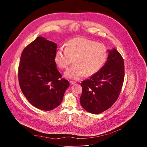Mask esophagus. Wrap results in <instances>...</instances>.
I'll return each instance as SVG.
<instances>
[{
    "mask_svg": "<svg viewBox=\"0 0 147 147\" xmlns=\"http://www.w3.org/2000/svg\"><path fill=\"white\" fill-rule=\"evenodd\" d=\"M70 83L71 85H73V84H74L76 83V81H70Z\"/></svg>",
    "mask_w": 147,
    "mask_h": 147,
    "instance_id": "esophagus-1",
    "label": "esophagus"
}]
</instances>
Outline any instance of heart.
<instances>
[{
  "label": "heart",
  "mask_w": 147,
  "mask_h": 147,
  "mask_svg": "<svg viewBox=\"0 0 147 147\" xmlns=\"http://www.w3.org/2000/svg\"><path fill=\"white\" fill-rule=\"evenodd\" d=\"M108 52L103 44L85 38H75L70 39L66 48H60L56 52L55 60L61 69H66L65 76L78 80L84 75L91 76L101 69L107 58Z\"/></svg>",
  "instance_id": "heart-1"
}]
</instances>
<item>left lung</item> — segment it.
Wrapping results in <instances>:
<instances>
[{"instance_id":"obj_1","label":"left lung","mask_w":147,"mask_h":147,"mask_svg":"<svg viewBox=\"0 0 147 147\" xmlns=\"http://www.w3.org/2000/svg\"><path fill=\"white\" fill-rule=\"evenodd\" d=\"M124 78V62L115 49L109 51L106 63L96 73L81 83V107L99 114L110 108L120 94Z\"/></svg>"}]
</instances>
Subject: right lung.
I'll return each instance as SVG.
<instances>
[{
  "label": "right lung",
  "mask_w": 147,
  "mask_h": 147,
  "mask_svg": "<svg viewBox=\"0 0 147 147\" xmlns=\"http://www.w3.org/2000/svg\"><path fill=\"white\" fill-rule=\"evenodd\" d=\"M56 51V44L38 36L24 49L20 60L21 90L32 105L43 111L60 105L70 86L57 69Z\"/></svg>",
  "instance_id": "obj_1"
}]
</instances>
